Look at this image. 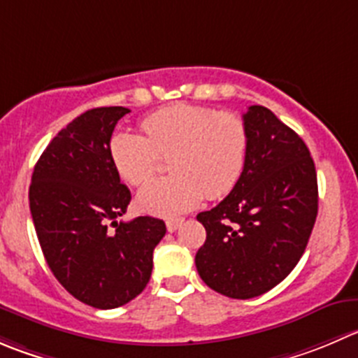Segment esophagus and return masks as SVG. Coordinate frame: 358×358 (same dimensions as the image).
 <instances>
[{
  "instance_id": "esophagus-1",
  "label": "esophagus",
  "mask_w": 358,
  "mask_h": 358,
  "mask_svg": "<svg viewBox=\"0 0 358 358\" xmlns=\"http://www.w3.org/2000/svg\"><path fill=\"white\" fill-rule=\"evenodd\" d=\"M182 224L183 218H169V220H166V227H168L169 232H175Z\"/></svg>"
}]
</instances>
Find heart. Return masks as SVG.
Wrapping results in <instances>:
<instances>
[{"mask_svg": "<svg viewBox=\"0 0 358 358\" xmlns=\"http://www.w3.org/2000/svg\"><path fill=\"white\" fill-rule=\"evenodd\" d=\"M145 136L117 131L110 140V159L131 185L147 182L169 155L173 175L148 182L136 204L159 217L183 213L203 201L218 199L234 189L245 168L250 134L245 119L196 105H175L141 122Z\"/></svg>", "mask_w": 358, "mask_h": 358, "instance_id": "obj_1", "label": "heart"}]
</instances>
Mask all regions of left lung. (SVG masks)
Returning <instances> with one entry per match:
<instances>
[{"label":"left lung","instance_id":"obj_1","mask_svg":"<svg viewBox=\"0 0 358 358\" xmlns=\"http://www.w3.org/2000/svg\"><path fill=\"white\" fill-rule=\"evenodd\" d=\"M243 119L250 143L241 176L224 201L197 215L206 229L197 273L232 299L262 296L283 282L303 257L318 213L315 162L299 134L259 105Z\"/></svg>","mask_w":358,"mask_h":358}]
</instances>
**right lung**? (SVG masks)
Listing matches in <instances>:
<instances>
[{
    "label": "right lung",
    "instance_id": "1",
    "mask_svg": "<svg viewBox=\"0 0 358 358\" xmlns=\"http://www.w3.org/2000/svg\"><path fill=\"white\" fill-rule=\"evenodd\" d=\"M129 110H87L48 143L34 166L29 208L41 252L75 299L99 310L133 301L147 287L166 224L154 217L117 222L131 203L110 159L117 122Z\"/></svg>",
    "mask_w": 358,
    "mask_h": 358
}]
</instances>
